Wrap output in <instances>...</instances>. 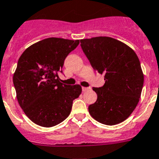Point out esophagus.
I'll return each instance as SVG.
<instances>
[{
    "instance_id": "esophagus-1",
    "label": "esophagus",
    "mask_w": 159,
    "mask_h": 159,
    "mask_svg": "<svg viewBox=\"0 0 159 159\" xmlns=\"http://www.w3.org/2000/svg\"><path fill=\"white\" fill-rule=\"evenodd\" d=\"M91 88H87V87H82V91L83 92H87V91L90 90Z\"/></svg>"
}]
</instances>
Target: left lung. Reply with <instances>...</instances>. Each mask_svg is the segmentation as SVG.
<instances>
[{"instance_id":"1","label":"left lung","mask_w":159,"mask_h":159,"mask_svg":"<svg viewBox=\"0 0 159 159\" xmlns=\"http://www.w3.org/2000/svg\"><path fill=\"white\" fill-rule=\"evenodd\" d=\"M83 52L93 69L104 75L105 84L93 87L97 100L89 106L95 120L116 125L127 120L139 102L144 74L136 53L116 39L98 36L81 39Z\"/></svg>"}]
</instances>
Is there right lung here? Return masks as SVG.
Segmentation results:
<instances>
[{"label":"right lung","mask_w":159,"mask_h":159,"mask_svg":"<svg viewBox=\"0 0 159 159\" xmlns=\"http://www.w3.org/2000/svg\"><path fill=\"white\" fill-rule=\"evenodd\" d=\"M79 43L47 38L28 47L18 59L13 75L17 100L37 125L51 127L61 124L70 115L74 99L81 95V85L64 84L58 77L65 58Z\"/></svg>","instance_id":"add662e5"}]
</instances>
